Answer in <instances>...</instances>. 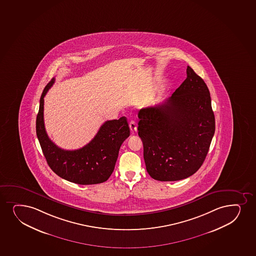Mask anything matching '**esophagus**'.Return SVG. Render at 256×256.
<instances>
[{
	"instance_id": "esophagus-1",
	"label": "esophagus",
	"mask_w": 256,
	"mask_h": 256,
	"mask_svg": "<svg viewBox=\"0 0 256 256\" xmlns=\"http://www.w3.org/2000/svg\"><path fill=\"white\" fill-rule=\"evenodd\" d=\"M130 128L132 134H134V132H136V130H137V126H136V124L134 120H131V122H130Z\"/></svg>"
}]
</instances>
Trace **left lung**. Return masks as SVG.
Instances as JSON below:
<instances>
[{
  "label": "left lung",
  "instance_id": "1",
  "mask_svg": "<svg viewBox=\"0 0 256 256\" xmlns=\"http://www.w3.org/2000/svg\"><path fill=\"white\" fill-rule=\"evenodd\" d=\"M138 116L150 178L179 180L200 168L214 136L215 118L208 86L190 66L186 80L170 98L142 108Z\"/></svg>",
  "mask_w": 256,
  "mask_h": 256
}]
</instances>
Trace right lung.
<instances>
[{"label":"right lung","mask_w":256,"mask_h":256,"mask_svg":"<svg viewBox=\"0 0 256 256\" xmlns=\"http://www.w3.org/2000/svg\"><path fill=\"white\" fill-rule=\"evenodd\" d=\"M54 82L53 78L42 92L36 116V136L46 161L56 174L68 182L80 185L102 184L112 174L120 146L130 136L126 118L106 122L82 148L68 150L58 148L48 138L44 122V98Z\"/></svg>","instance_id":"obj_1"}]
</instances>
